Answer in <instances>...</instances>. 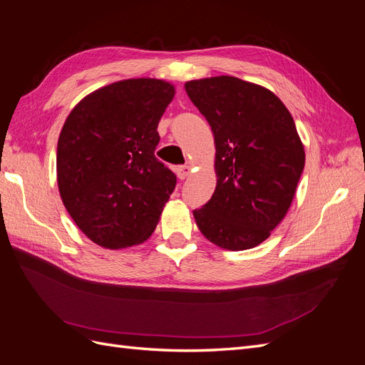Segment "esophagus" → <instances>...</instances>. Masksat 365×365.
<instances>
[{"label": "esophagus", "mask_w": 365, "mask_h": 365, "mask_svg": "<svg viewBox=\"0 0 365 365\" xmlns=\"http://www.w3.org/2000/svg\"><path fill=\"white\" fill-rule=\"evenodd\" d=\"M175 172H176V175H178L180 180H184L190 175V168H189V165H176Z\"/></svg>", "instance_id": "1"}]
</instances>
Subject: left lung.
Masks as SVG:
<instances>
[{
    "label": "left lung",
    "instance_id": "obj_1",
    "mask_svg": "<svg viewBox=\"0 0 365 365\" xmlns=\"http://www.w3.org/2000/svg\"><path fill=\"white\" fill-rule=\"evenodd\" d=\"M184 86L216 145V190L193 210L196 225L220 248L256 247L288 212L304 169L294 118L277 96L237 77L217 76Z\"/></svg>",
    "mask_w": 365,
    "mask_h": 365
}]
</instances>
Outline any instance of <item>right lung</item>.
Returning a JSON list of instances; mask_svg holds the SVG:
<instances>
[{
  "label": "right lung",
  "instance_id": "obj_1",
  "mask_svg": "<svg viewBox=\"0 0 365 365\" xmlns=\"http://www.w3.org/2000/svg\"><path fill=\"white\" fill-rule=\"evenodd\" d=\"M175 94L158 79H128L86 96L58 141V185L76 225L97 245L141 244L176 185L157 157L158 121Z\"/></svg>",
  "mask_w": 365,
  "mask_h": 365
}]
</instances>
